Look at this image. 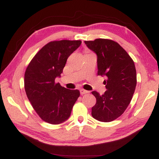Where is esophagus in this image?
Masks as SVG:
<instances>
[{"instance_id":"esophagus-1","label":"esophagus","mask_w":159,"mask_h":159,"mask_svg":"<svg viewBox=\"0 0 159 159\" xmlns=\"http://www.w3.org/2000/svg\"><path fill=\"white\" fill-rule=\"evenodd\" d=\"M89 93V91L84 90V89H81V90H80V94L81 95L86 94V93Z\"/></svg>"}]
</instances>
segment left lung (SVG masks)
I'll use <instances>...</instances> for the list:
<instances>
[{
	"instance_id": "left-lung-1",
	"label": "left lung",
	"mask_w": 159,
	"mask_h": 159,
	"mask_svg": "<svg viewBox=\"0 0 159 159\" xmlns=\"http://www.w3.org/2000/svg\"><path fill=\"white\" fill-rule=\"evenodd\" d=\"M87 46L97 55L98 75L105 76L106 91L92 94L96 103L92 108V116L103 122H109L125 112L133 96L137 84L136 69L133 60L119 43L108 39L84 41Z\"/></svg>"
}]
</instances>
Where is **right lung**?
<instances>
[{"label": "right lung", "instance_id": "add662e5", "mask_svg": "<svg viewBox=\"0 0 159 159\" xmlns=\"http://www.w3.org/2000/svg\"><path fill=\"white\" fill-rule=\"evenodd\" d=\"M81 40L52 41L39 51L25 74V89L38 116L51 125L64 122L70 116L80 91L56 83L67 58L81 45Z\"/></svg>", "mask_w": 159, "mask_h": 159}]
</instances>
